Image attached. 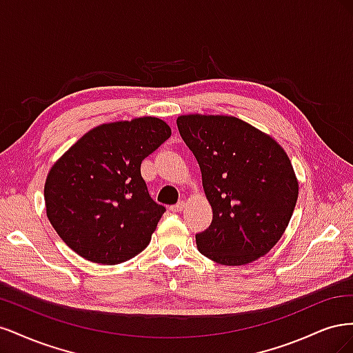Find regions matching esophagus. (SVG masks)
Listing matches in <instances>:
<instances>
[{"label": "esophagus", "mask_w": 353, "mask_h": 353, "mask_svg": "<svg viewBox=\"0 0 353 353\" xmlns=\"http://www.w3.org/2000/svg\"><path fill=\"white\" fill-rule=\"evenodd\" d=\"M185 208V203L184 201H179V203H176V205H174V206H170L169 209L172 210V212H181Z\"/></svg>", "instance_id": "34e87169"}]
</instances>
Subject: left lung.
<instances>
[{
  "label": "left lung",
  "mask_w": 353,
  "mask_h": 353,
  "mask_svg": "<svg viewBox=\"0 0 353 353\" xmlns=\"http://www.w3.org/2000/svg\"><path fill=\"white\" fill-rule=\"evenodd\" d=\"M176 125L213 212L210 227L196 236L197 249L228 266L262 258L281 239L299 196L284 148L234 116L183 114Z\"/></svg>",
  "instance_id": "8db88e82"
}]
</instances>
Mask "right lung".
Returning <instances> with one entry per match:
<instances>
[{
  "instance_id": "obj_1",
  "label": "right lung",
  "mask_w": 353,
  "mask_h": 353,
  "mask_svg": "<svg viewBox=\"0 0 353 353\" xmlns=\"http://www.w3.org/2000/svg\"><path fill=\"white\" fill-rule=\"evenodd\" d=\"M170 137L159 117L92 128L51 166L44 199L48 221L87 261L116 265L141 253L165 208L141 176V162Z\"/></svg>"
}]
</instances>
